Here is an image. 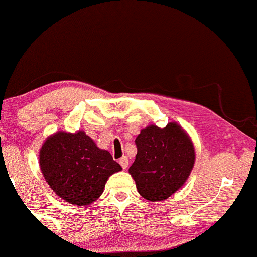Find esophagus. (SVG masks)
Wrapping results in <instances>:
<instances>
[{
  "instance_id": "obj_1",
  "label": "esophagus",
  "mask_w": 257,
  "mask_h": 257,
  "mask_svg": "<svg viewBox=\"0 0 257 257\" xmlns=\"http://www.w3.org/2000/svg\"><path fill=\"white\" fill-rule=\"evenodd\" d=\"M119 165L122 167V169H126L128 167V159L127 156H121L119 159Z\"/></svg>"
}]
</instances>
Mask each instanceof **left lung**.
Returning <instances> with one entry per match:
<instances>
[{"instance_id":"left-lung-1","label":"left lung","mask_w":257,"mask_h":257,"mask_svg":"<svg viewBox=\"0 0 257 257\" xmlns=\"http://www.w3.org/2000/svg\"><path fill=\"white\" fill-rule=\"evenodd\" d=\"M136 146V160L128 173L144 198L165 200L184 184L195 163V148L180 125L148 126L137 137Z\"/></svg>"}]
</instances>
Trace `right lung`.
Masks as SVG:
<instances>
[{"label": "right lung", "instance_id": "right-lung-1", "mask_svg": "<svg viewBox=\"0 0 257 257\" xmlns=\"http://www.w3.org/2000/svg\"><path fill=\"white\" fill-rule=\"evenodd\" d=\"M39 163L52 190L77 206L95 202L107 178L121 170L109 152L99 150L83 131L51 136L40 150Z\"/></svg>", "mask_w": 257, "mask_h": 257}]
</instances>
